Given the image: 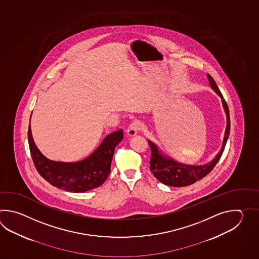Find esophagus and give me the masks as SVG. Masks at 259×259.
Segmentation results:
<instances>
[{
  "label": "esophagus",
  "mask_w": 259,
  "mask_h": 259,
  "mask_svg": "<svg viewBox=\"0 0 259 259\" xmlns=\"http://www.w3.org/2000/svg\"><path fill=\"white\" fill-rule=\"evenodd\" d=\"M142 124L141 122L135 120L132 122V124L130 125V127H127V134L130 137H133L137 134L138 132L141 130Z\"/></svg>",
  "instance_id": "34e87169"
}]
</instances>
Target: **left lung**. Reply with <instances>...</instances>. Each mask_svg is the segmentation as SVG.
<instances>
[{"label": "left lung", "mask_w": 259, "mask_h": 259, "mask_svg": "<svg viewBox=\"0 0 259 259\" xmlns=\"http://www.w3.org/2000/svg\"><path fill=\"white\" fill-rule=\"evenodd\" d=\"M207 78L209 80L210 87L221 98L222 106L225 111L226 117H227V126H226L222 146L220 148L219 154H217L215 157L208 163L204 165H187L177 161L170 156H168L167 154H164L155 143L148 140L149 145L152 152L151 160H150V170L152 171L154 176L160 182L164 183L165 185L172 186V187H184L203 179L214 168V166L219 162L225 149L226 143L229 139L230 130H231L230 112H229L227 103L220 93L218 85L215 84L214 78L211 77L209 74H207Z\"/></svg>", "instance_id": "8db88e82"}]
</instances>
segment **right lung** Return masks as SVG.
<instances>
[{
  "instance_id": "right-lung-1",
  "label": "right lung",
  "mask_w": 259,
  "mask_h": 259,
  "mask_svg": "<svg viewBox=\"0 0 259 259\" xmlns=\"http://www.w3.org/2000/svg\"><path fill=\"white\" fill-rule=\"evenodd\" d=\"M28 145L39 175L53 186L70 193H84L102 185L111 171L115 148L123 139V131L108 134L94 153L77 162H58L45 157L34 143L30 124Z\"/></svg>"
}]
</instances>
